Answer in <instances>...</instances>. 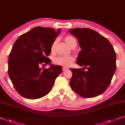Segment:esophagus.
<instances>
[{"instance_id": "obj_1", "label": "esophagus", "mask_w": 125, "mask_h": 125, "mask_svg": "<svg viewBox=\"0 0 125 125\" xmlns=\"http://www.w3.org/2000/svg\"><path fill=\"white\" fill-rule=\"evenodd\" d=\"M62 70H63V71H65L67 70H68V68H66V67H63Z\"/></svg>"}]
</instances>
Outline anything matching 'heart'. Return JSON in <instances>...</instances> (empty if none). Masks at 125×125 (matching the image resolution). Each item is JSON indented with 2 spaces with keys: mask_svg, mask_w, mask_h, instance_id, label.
Masks as SVG:
<instances>
[{
  "mask_svg": "<svg viewBox=\"0 0 125 125\" xmlns=\"http://www.w3.org/2000/svg\"><path fill=\"white\" fill-rule=\"evenodd\" d=\"M75 40L73 37L71 36H66L64 38V41L66 42L68 46H70L72 41ZM56 42H54L52 44L51 47V52H53L54 49V46ZM74 60V58L72 56H59L55 58L54 59V63L57 65L59 66H64V67H70L72 64Z\"/></svg>",
  "mask_w": 125,
  "mask_h": 125,
  "instance_id": "b5f03b06",
  "label": "heart"
}]
</instances>
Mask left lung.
<instances>
[{
  "label": "left lung",
  "instance_id": "1",
  "mask_svg": "<svg viewBox=\"0 0 125 125\" xmlns=\"http://www.w3.org/2000/svg\"><path fill=\"white\" fill-rule=\"evenodd\" d=\"M78 39L81 51L77 63L83 67L71 68L70 86L83 98H94L107 90L116 68V54L109 40L88 28L71 29ZM87 69L86 72L82 70Z\"/></svg>",
  "mask_w": 125,
  "mask_h": 125
}]
</instances>
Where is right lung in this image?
Returning a JSON list of instances; mask_svg holds the SVG:
<instances>
[{"instance_id": "add662e5", "label": "right lung", "mask_w": 125, "mask_h": 125, "mask_svg": "<svg viewBox=\"0 0 125 125\" xmlns=\"http://www.w3.org/2000/svg\"><path fill=\"white\" fill-rule=\"evenodd\" d=\"M61 32L58 29L38 26L17 39L8 58V72L17 92L23 97L36 99L50 92L62 71L61 66L51 64L48 56L51 47Z\"/></svg>"}]
</instances>
